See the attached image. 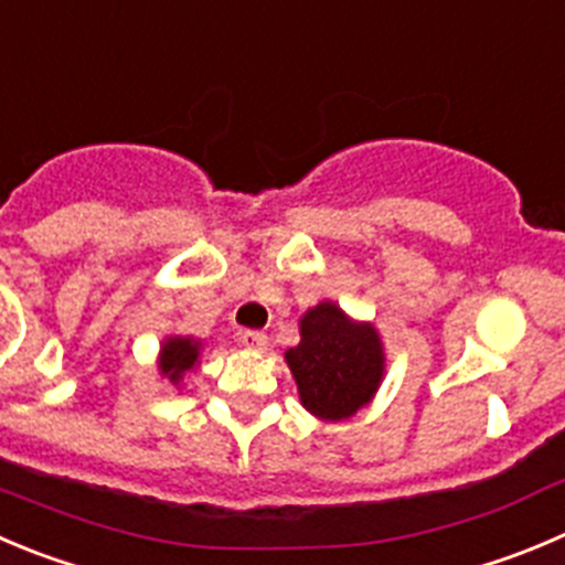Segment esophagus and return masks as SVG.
<instances>
[{
	"label": "esophagus",
	"instance_id": "34e87169",
	"mask_svg": "<svg viewBox=\"0 0 565 565\" xmlns=\"http://www.w3.org/2000/svg\"><path fill=\"white\" fill-rule=\"evenodd\" d=\"M238 338L246 349H255V352H263L268 347V335L260 330H244L238 332Z\"/></svg>",
	"mask_w": 565,
	"mask_h": 565
}]
</instances>
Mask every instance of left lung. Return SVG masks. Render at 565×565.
<instances>
[{
  "mask_svg": "<svg viewBox=\"0 0 565 565\" xmlns=\"http://www.w3.org/2000/svg\"><path fill=\"white\" fill-rule=\"evenodd\" d=\"M302 341L286 360L297 377L302 405L313 416L347 418L366 405L383 377V347L369 324L349 321L335 305L321 302L302 319Z\"/></svg>",
  "mask_w": 565,
  "mask_h": 565,
  "instance_id": "left-lung-1",
  "label": "left lung"
}]
</instances>
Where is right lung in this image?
Segmentation results:
<instances>
[{"label": "right lung", "mask_w": 565, "mask_h": 565, "mask_svg": "<svg viewBox=\"0 0 565 565\" xmlns=\"http://www.w3.org/2000/svg\"><path fill=\"white\" fill-rule=\"evenodd\" d=\"M199 358V343L191 338H169L163 347V358H160V372L169 374L171 383H180L182 374L193 369Z\"/></svg>", "instance_id": "right-lung-1"}]
</instances>
